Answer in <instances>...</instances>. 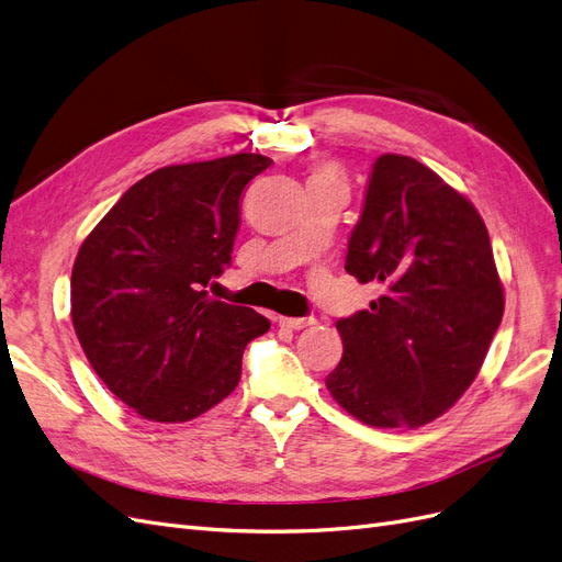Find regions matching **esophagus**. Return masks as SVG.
Returning <instances> with one entry per match:
<instances>
[{
    "mask_svg": "<svg viewBox=\"0 0 562 562\" xmlns=\"http://www.w3.org/2000/svg\"><path fill=\"white\" fill-rule=\"evenodd\" d=\"M314 318H291V316H279V326L288 328V330H302L314 326Z\"/></svg>",
    "mask_w": 562,
    "mask_h": 562,
    "instance_id": "1",
    "label": "esophagus"
}]
</instances>
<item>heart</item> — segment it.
Wrapping results in <instances>:
<instances>
[{
  "label": "heart",
  "mask_w": 562,
  "mask_h": 562,
  "mask_svg": "<svg viewBox=\"0 0 562 562\" xmlns=\"http://www.w3.org/2000/svg\"><path fill=\"white\" fill-rule=\"evenodd\" d=\"M312 178H337V173L333 171V168H321V171L314 173Z\"/></svg>",
  "instance_id": "obj_1"
}]
</instances>
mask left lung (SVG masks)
<instances>
[{
    "label": "left lung",
    "mask_w": 562,
    "mask_h": 562,
    "mask_svg": "<svg viewBox=\"0 0 562 562\" xmlns=\"http://www.w3.org/2000/svg\"><path fill=\"white\" fill-rule=\"evenodd\" d=\"M345 269L382 295L337 321L330 396L368 427L417 429L462 398L504 314L487 227L473 203L413 157L372 166Z\"/></svg>",
    "instance_id": "left-lung-1"
}]
</instances>
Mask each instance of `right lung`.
Listing matches in <instances>:
<instances>
[{"label":"right lung","mask_w":562,"mask_h":562,"mask_svg":"<svg viewBox=\"0 0 562 562\" xmlns=\"http://www.w3.org/2000/svg\"><path fill=\"white\" fill-rule=\"evenodd\" d=\"M262 155L164 166L124 192L72 267V326L95 375L149 422H190L241 380L255 310L203 288L232 262L246 184Z\"/></svg>","instance_id":"1"}]
</instances>
